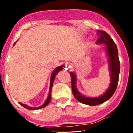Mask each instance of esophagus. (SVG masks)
Segmentation results:
<instances>
[{
  "label": "esophagus",
  "mask_w": 133,
  "mask_h": 133,
  "mask_svg": "<svg viewBox=\"0 0 133 133\" xmlns=\"http://www.w3.org/2000/svg\"><path fill=\"white\" fill-rule=\"evenodd\" d=\"M70 67H69V64H66V65H65V66H64V69H69Z\"/></svg>",
  "instance_id": "1"
}]
</instances>
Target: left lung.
<instances>
[{"label":"left lung","mask_w":133,"mask_h":133,"mask_svg":"<svg viewBox=\"0 0 133 133\" xmlns=\"http://www.w3.org/2000/svg\"><path fill=\"white\" fill-rule=\"evenodd\" d=\"M97 35L99 37L97 40V44H103L105 47L109 57V70L110 71L111 83L109 88L103 95L98 97H88L83 96L78 92L76 86V77L73 72H70V75L71 77V88L74 96L80 103L89 105H96L106 102L111 97L115 92L118 83L119 73L120 70V63L118 58V50L116 43L110 36L109 35L104 31L97 30Z\"/></svg>","instance_id":"left-lung-1"}]
</instances>
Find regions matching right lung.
<instances>
[{
    "label": "right lung",
    "mask_w": 133,
    "mask_h": 133,
    "mask_svg": "<svg viewBox=\"0 0 133 133\" xmlns=\"http://www.w3.org/2000/svg\"><path fill=\"white\" fill-rule=\"evenodd\" d=\"M16 43V42L14 43V44ZM63 66H58V67H57L55 70L53 71L52 74H51V77H50V90H49V96L48 97V98L46 99V102L44 103L40 107H29L28 105H27L26 104H22L21 102H19V103L22 106L24 107V108H26V109H28V110H37V109H42V108H44L46 106H47L49 103L50 102V100H51V89H52V86H53V82H54V80L55 79V77H56V76L57 75V73L58 71L63 70Z\"/></svg>",
    "instance_id": "obj_1"
}]
</instances>
